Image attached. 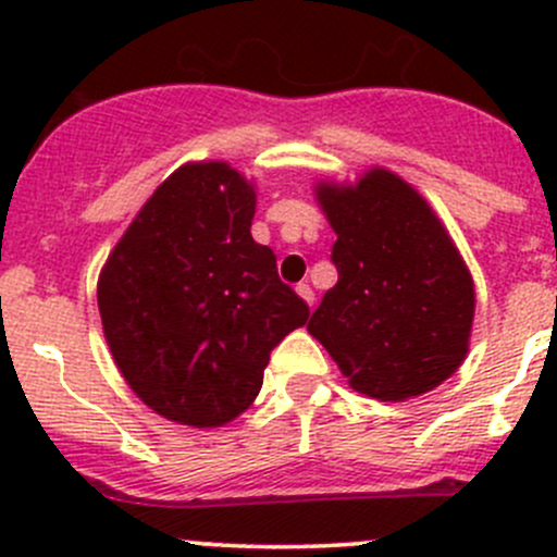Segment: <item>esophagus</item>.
I'll return each mask as SVG.
<instances>
[{
  "instance_id": "1",
  "label": "esophagus",
  "mask_w": 557,
  "mask_h": 557,
  "mask_svg": "<svg viewBox=\"0 0 557 557\" xmlns=\"http://www.w3.org/2000/svg\"><path fill=\"white\" fill-rule=\"evenodd\" d=\"M296 294H299L301 299H305L307 305L312 307V301H314V294H312V288H310V285H307V283H299V285H296Z\"/></svg>"
}]
</instances>
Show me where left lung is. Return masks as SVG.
Listing matches in <instances>:
<instances>
[{
    "instance_id": "obj_1",
    "label": "left lung",
    "mask_w": 557,
    "mask_h": 557,
    "mask_svg": "<svg viewBox=\"0 0 557 557\" xmlns=\"http://www.w3.org/2000/svg\"><path fill=\"white\" fill-rule=\"evenodd\" d=\"M314 199L336 234L339 280L307 331L363 396L407 401L434 391L466 361L476 305L450 232L385 166L356 183L320 180Z\"/></svg>"
}]
</instances>
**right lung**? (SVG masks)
<instances>
[{"instance_id":"right-lung-1","label":"right lung","mask_w":557,"mask_h":557,"mask_svg":"<svg viewBox=\"0 0 557 557\" xmlns=\"http://www.w3.org/2000/svg\"><path fill=\"white\" fill-rule=\"evenodd\" d=\"M256 185L226 161H188L153 190L99 272L107 347L153 412L190 429L256 401L269 352L310 318L252 239Z\"/></svg>"}]
</instances>
